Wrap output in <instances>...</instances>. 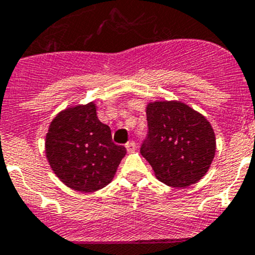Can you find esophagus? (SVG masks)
Returning a JSON list of instances; mask_svg holds the SVG:
<instances>
[{"mask_svg": "<svg viewBox=\"0 0 255 255\" xmlns=\"http://www.w3.org/2000/svg\"><path fill=\"white\" fill-rule=\"evenodd\" d=\"M126 148H127L128 153H133V151L137 149V144L133 142V140H130V142H128L127 144H126Z\"/></svg>", "mask_w": 255, "mask_h": 255, "instance_id": "obj_1", "label": "esophagus"}]
</instances>
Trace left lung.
Instances as JSON below:
<instances>
[{"label": "left lung", "mask_w": 255, "mask_h": 255, "mask_svg": "<svg viewBox=\"0 0 255 255\" xmlns=\"http://www.w3.org/2000/svg\"><path fill=\"white\" fill-rule=\"evenodd\" d=\"M148 135L140 154L159 181L186 187L205 176L216 153V137L205 116L180 101L146 105Z\"/></svg>", "instance_id": "left-lung-1"}]
</instances>
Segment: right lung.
<instances>
[{
	"label": "right lung",
	"mask_w": 255,
	"mask_h": 255,
	"mask_svg": "<svg viewBox=\"0 0 255 255\" xmlns=\"http://www.w3.org/2000/svg\"><path fill=\"white\" fill-rule=\"evenodd\" d=\"M126 153L125 146L112 142L111 129L100 122L94 102L59 112L45 137L51 170L80 192H94L109 185Z\"/></svg>",
	"instance_id": "add662e5"
}]
</instances>
